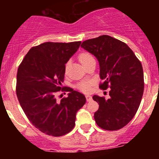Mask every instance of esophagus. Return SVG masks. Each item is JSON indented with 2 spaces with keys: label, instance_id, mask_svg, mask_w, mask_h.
<instances>
[{
  "label": "esophagus",
  "instance_id": "esophagus-1",
  "mask_svg": "<svg viewBox=\"0 0 159 159\" xmlns=\"http://www.w3.org/2000/svg\"><path fill=\"white\" fill-rule=\"evenodd\" d=\"M86 99H87V102H90L92 100V97L90 96H89V95H87L86 96Z\"/></svg>",
  "mask_w": 159,
  "mask_h": 159
}]
</instances>
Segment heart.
<instances>
[{
    "label": "heart",
    "instance_id": "1",
    "mask_svg": "<svg viewBox=\"0 0 159 159\" xmlns=\"http://www.w3.org/2000/svg\"><path fill=\"white\" fill-rule=\"evenodd\" d=\"M93 56L87 52H83L81 53L78 56V60L81 62V63L84 66H85V65L90 61L91 59H93ZM93 84L92 81H84L80 82L78 84L77 87L78 90H80L84 93H88L90 91L91 86Z\"/></svg>",
    "mask_w": 159,
    "mask_h": 159
}]
</instances>
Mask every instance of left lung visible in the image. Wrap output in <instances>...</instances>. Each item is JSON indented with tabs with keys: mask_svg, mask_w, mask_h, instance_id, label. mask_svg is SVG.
<instances>
[{
	"mask_svg": "<svg viewBox=\"0 0 159 159\" xmlns=\"http://www.w3.org/2000/svg\"><path fill=\"white\" fill-rule=\"evenodd\" d=\"M97 58L100 66L99 88H110V98L93 96L98 110L94 119L102 129L116 131L126 125L135 115L143 93V67L132 50L123 42L107 35L87 39L81 44Z\"/></svg>",
	"mask_w": 159,
	"mask_h": 159,
	"instance_id": "8db88e82",
	"label": "left lung"
}]
</instances>
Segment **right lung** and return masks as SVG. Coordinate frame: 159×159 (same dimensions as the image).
<instances>
[{
    "label": "right lung",
    "mask_w": 159,
    "mask_h": 159,
    "mask_svg": "<svg viewBox=\"0 0 159 159\" xmlns=\"http://www.w3.org/2000/svg\"><path fill=\"white\" fill-rule=\"evenodd\" d=\"M81 42H47L30 49L17 72L16 95L30 122L43 133L60 137L72 130L76 113L86 102L84 95L68 87L62 88L66 63ZM60 91L68 97L56 98Z\"/></svg>",
    "instance_id": "right-lung-1"
}]
</instances>
